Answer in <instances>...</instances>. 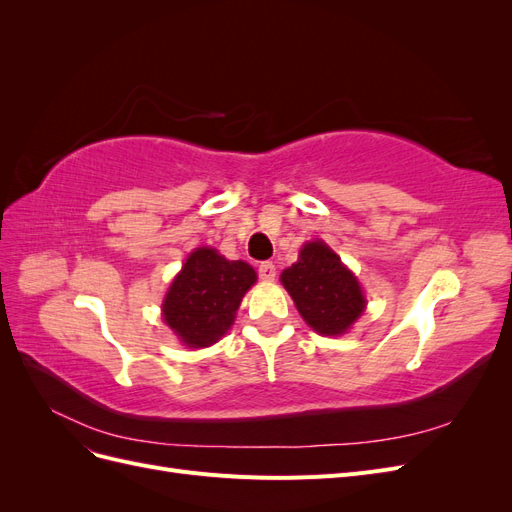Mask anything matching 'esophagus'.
Segmentation results:
<instances>
[{
	"label": "esophagus",
	"instance_id": "1",
	"mask_svg": "<svg viewBox=\"0 0 512 512\" xmlns=\"http://www.w3.org/2000/svg\"><path fill=\"white\" fill-rule=\"evenodd\" d=\"M258 275H260V280L273 282V280H275V275H277L273 262H260V265H258Z\"/></svg>",
	"mask_w": 512,
	"mask_h": 512
}]
</instances>
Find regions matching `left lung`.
Listing matches in <instances>:
<instances>
[{
  "mask_svg": "<svg viewBox=\"0 0 512 512\" xmlns=\"http://www.w3.org/2000/svg\"><path fill=\"white\" fill-rule=\"evenodd\" d=\"M280 280L303 320L320 335H344L365 312L359 280L324 241L305 243Z\"/></svg>",
  "mask_w": 512,
  "mask_h": 512,
  "instance_id": "left-lung-1",
  "label": "left lung"
}]
</instances>
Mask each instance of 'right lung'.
Masks as SVG:
<instances>
[{"label":"right lung","instance_id":"1","mask_svg":"<svg viewBox=\"0 0 512 512\" xmlns=\"http://www.w3.org/2000/svg\"><path fill=\"white\" fill-rule=\"evenodd\" d=\"M256 271L243 260H226L213 247H196L170 284L162 318L188 348H207L235 322Z\"/></svg>","mask_w":512,"mask_h":512}]
</instances>
